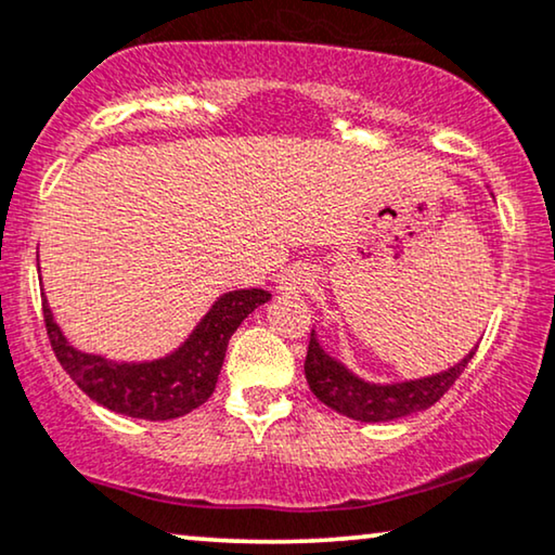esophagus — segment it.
Listing matches in <instances>:
<instances>
[{
    "instance_id": "34e87169",
    "label": "esophagus",
    "mask_w": 555,
    "mask_h": 555,
    "mask_svg": "<svg viewBox=\"0 0 555 555\" xmlns=\"http://www.w3.org/2000/svg\"><path fill=\"white\" fill-rule=\"evenodd\" d=\"M309 284H312V273H309L307 266H292V269H286L282 282H279V289L284 294H297L305 292Z\"/></svg>"
}]
</instances>
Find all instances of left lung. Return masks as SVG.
<instances>
[{
  "mask_svg": "<svg viewBox=\"0 0 555 555\" xmlns=\"http://www.w3.org/2000/svg\"><path fill=\"white\" fill-rule=\"evenodd\" d=\"M475 352L477 347L462 363H456L454 367H449V371L439 375H431V378L398 383V386H371V383H363L360 378H354L352 373H347L337 360H332L322 350L320 343H317L312 332L309 335L305 373L309 388H312V393L324 405H330V409H335L337 413L354 421L375 424V421H393L409 416L413 411H424L428 405L437 403L464 373V367L469 365Z\"/></svg>",
  "mask_w": 555,
  "mask_h": 555,
  "instance_id": "8db88e82",
  "label": "left lung"
}]
</instances>
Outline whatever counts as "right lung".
Here are the masks:
<instances>
[{
	"label": "right lung",
	"mask_w": 555,
	"mask_h": 555,
	"mask_svg": "<svg viewBox=\"0 0 555 555\" xmlns=\"http://www.w3.org/2000/svg\"><path fill=\"white\" fill-rule=\"evenodd\" d=\"M269 299L271 294L263 289L225 294L180 350L139 365H116L99 354L78 352L57 330L48 301H42V322L57 363L86 396L124 416L167 421L180 418L208 401L223 367L228 339L258 305Z\"/></svg>",
	"instance_id": "add662e5"
}]
</instances>
